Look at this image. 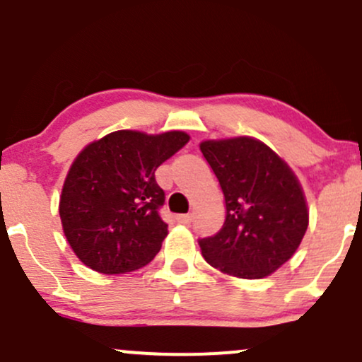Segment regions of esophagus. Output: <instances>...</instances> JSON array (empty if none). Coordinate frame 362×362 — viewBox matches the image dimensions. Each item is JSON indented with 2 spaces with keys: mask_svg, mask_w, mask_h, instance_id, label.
<instances>
[{
  "mask_svg": "<svg viewBox=\"0 0 362 362\" xmlns=\"http://www.w3.org/2000/svg\"><path fill=\"white\" fill-rule=\"evenodd\" d=\"M177 220L180 223H185V226H187V223H191L192 222V215L191 213H184V215H177Z\"/></svg>",
  "mask_w": 362,
  "mask_h": 362,
  "instance_id": "34e87169",
  "label": "esophagus"
}]
</instances>
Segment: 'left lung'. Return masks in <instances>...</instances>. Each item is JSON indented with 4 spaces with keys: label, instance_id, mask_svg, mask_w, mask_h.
Instances as JSON below:
<instances>
[{
    "label": "left lung",
    "instance_id": "left-lung-1",
    "mask_svg": "<svg viewBox=\"0 0 362 362\" xmlns=\"http://www.w3.org/2000/svg\"><path fill=\"white\" fill-rule=\"evenodd\" d=\"M199 147L226 199L222 229L199 239L204 260L243 279L269 276L290 260L309 226L298 180L276 152L250 136Z\"/></svg>",
    "mask_w": 362,
    "mask_h": 362
}]
</instances>
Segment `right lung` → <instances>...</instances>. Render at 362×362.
<instances>
[{
	"label": "right lung",
	"instance_id": "right-lung-1",
	"mask_svg": "<svg viewBox=\"0 0 362 362\" xmlns=\"http://www.w3.org/2000/svg\"><path fill=\"white\" fill-rule=\"evenodd\" d=\"M187 142L184 132L119 130L79 152L64 182L59 213L72 251L86 267L124 274L158 255L168 223L159 215L165 191L154 171Z\"/></svg>",
	"mask_w": 362,
	"mask_h": 362
}]
</instances>
